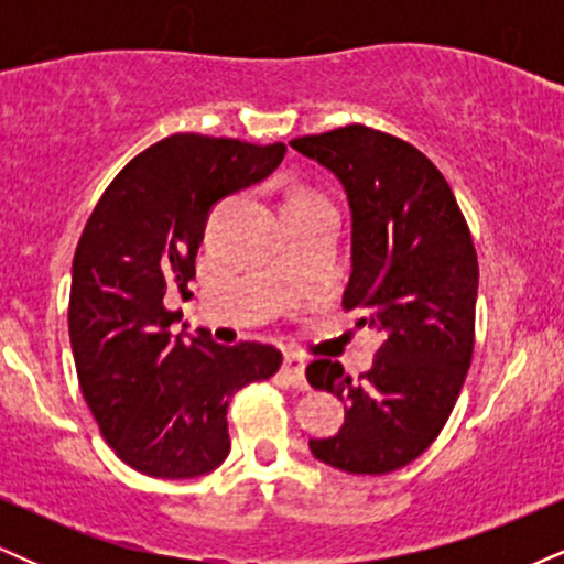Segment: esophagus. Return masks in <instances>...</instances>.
<instances>
[{"mask_svg": "<svg viewBox=\"0 0 564 564\" xmlns=\"http://www.w3.org/2000/svg\"><path fill=\"white\" fill-rule=\"evenodd\" d=\"M281 377L286 379V384L296 387V390H307V379H304V364H302V358H296V355H286V358H283Z\"/></svg>", "mask_w": 564, "mask_h": 564, "instance_id": "esophagus-1", "label": "esophagus"}]
</instances>
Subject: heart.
Masks as SVG:
<instances>
[{
  "instance_id": "heart-1",
  "label": "heart",
  "mask_w": 564,
  "mask_h": 564,
  "mask_svg": "<svg viewBox=\"0 0 564 564\" xmlns=\"http://www.w3.org/2000/svg\"><path fill=\"white\" fill-rule=\"evenodd\" d=\"M300 196H304V193H294V196H289V198H300Z\"/></svg>"
}]
</instances>
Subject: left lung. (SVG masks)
Here are the masks:
<instances>
[{
	"label": "left lung",
	"instance_id": "1",
	"mask_svg": "<svg viewBox=\"0 0 564 564\" xmlns=\"http://www.w3.org/2000/svg\"><path fill=\"white\" fill-rule=\"evenodd\" d=\"M332 170L352 209V275L341 307L381 334L371 371L349 379L313 360L307 381L336 394L345 424L310 451L349 475H387L435 443L475 349L477 251L440 170L411 142L347 124L289 142Z\"/></svg>",
	"mask_w": 564,
	"mask_h": 564
}]
</instances>
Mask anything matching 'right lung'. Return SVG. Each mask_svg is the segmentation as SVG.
<instances>
[{"mask_svg":"<svg viewBox=\"0 0 564 564\" xmlns=\"http://www.w3.org/2000/svg\"><path fill=\"white\" fill-rule=\"evenodd\" d=\"M283 153V142L170 134L116 174L84 225L68 300L76 373L100 435L142 475L217 469L230 453V398L283 364L260 341L172 339L183 313L164 304L191 296L212 206L268 177Z\"/></svg>","mask_w":564,"mask_h":564,"instance_id":"right-lung-1","label":"right lung"}]
</instances>
